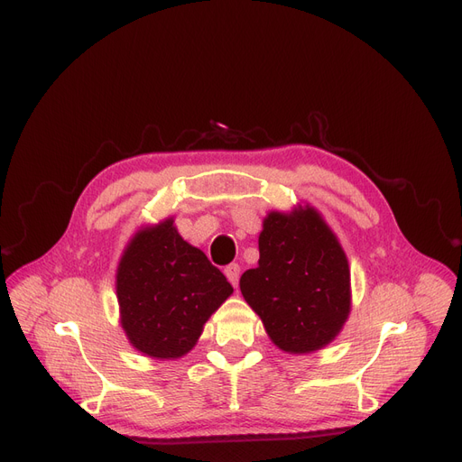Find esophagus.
<instances>
[{"label":"esophagus","mask_w":462,"mask_h":462,"mask_svg":"<svg viewBox=\"0 0 462 462\" xmlns=\"http://www.w3.org/2000/svg\"><path fill=\"white\" fill-rule=\"evenodd\" d=\"M239 273H241V270H239V265H237V263H230V265H226L225 275H226V279L232 282V286H234V288L237 286Z\"/></svg>","instance_id":"esophagus-1"}]
</instances>
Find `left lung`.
Listing matches in <instances>:
<instances>
[{
    "instance_id": "8db88e82",
    "label": "left lung",
    "mask_w": 462,
    "mask_h": 462,
    "mask_svg": "<svg viewBox=\"0 0 462 462\" xmlns=\"http://www.w3.org/2000/svg\"><path fill=\"white\" fill-rule=\"evenodd\" d=\"M258 249L239 288L272 343L288 354L328 346L348 320L352 292L348 258L324 217L309 204L270 211Z\"/></svg>"
}]
</instances>
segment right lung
Masks as SVG:
<instances>
[{
	"label": "right lung",
	"mask_w": 462,
	"mask_h": 462,
	"mask_svg": "<svg viewBox=\"0 0 462 462\" xmlns=\"http://www.w3.org/2000/svg\"><path fill=\"white\" fill-rule=\"evenodd\" d=\"M232 284L174 226V217L136 230L116 272L119 324L129 343L153 359L189 354Z\"/></svg>",
	"instance_id": "obj_1"
}]
</instances>
